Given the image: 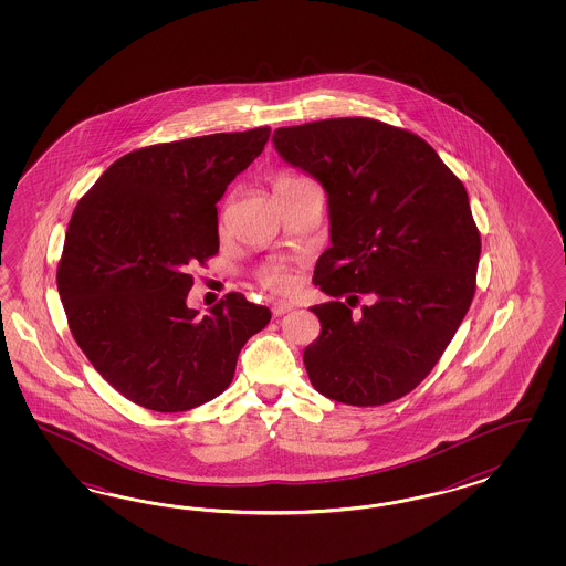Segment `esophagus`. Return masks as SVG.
<instances>
[{
    "label": "esophagus",
    "instance_id": "34e87169",
    "mask_svg": "<svg viewBox=\"0 0 566 566\" xmlns=\"http://www.w3.org/2000/svg\"><path fill=\"white\" fill-rule=\"evenodd\" d=\"M272 311H274L275 317H280V315H284V313L292 311V305L291 303H284V301H277V303L272 305Z\"/></svg>",
    "mask_w": 566,
    "mask_h": 566
}]
</instances>
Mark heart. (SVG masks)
Wrapping results in <instances>:
<instances>
[{
	"instance_id": "1",
	"label": "heart",
	"mask_w": 566,
	"mask_h": 566,
	"mask_svg": "<svg viewBox=\"0 0 566 566\" xmlns=\"http://www.w3.org/2000/svg\"><path fill=\"white\" fill-rule=\"evenodd\" d=\"M301 180H303V178L292 176V174H280L274 180V190L286 189V187L296 185V182H301ZM261 284H263L265 289H270V291H289L292 282L289 275L265 274L261 275Z\"/></svg>"
}]
</instances>
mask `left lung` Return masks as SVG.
<instances>
[{
    "mask_svg": "<svg viewBox=\"0 0 566 566\" xmlns=\"http://www.w3.org/2000/svg\"><path fill=\"white\" fill-rule=\"evenodd\" d=\"M274 145L327 190L332 247L313 284L322 332L305 348L319 395L379 407L412 392L457 334L478 286L481 237L463 182L411 130L371 118L284 126ZM360 295L373 303L359 314Z\"/></svg>",
    "mask_w": 566,
    "mask_h": 566,
    "instance_id": "obj_1",
    "label": "left lung"
}]
</instances>
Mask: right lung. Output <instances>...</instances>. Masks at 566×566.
<instances>
[{"mask_svg": "<svg viewBox=\"0 0 566 566\" xmlns=\"http://www.w3.org/2000/svg\"><path fill=\"white\" fill-rule=\"evenodd\" d=\"M272 128L157 143L122 155L70 218L57 292L70 332L99 376L149 411L222 395L240 348L270 308L226 294L199 317L190 270L218 255V207Z\"/></svg>", "mask_w": 566, "mask_h": 566, "instance_id": "right-lung-1", "label": "right lung"}]
</instances>
